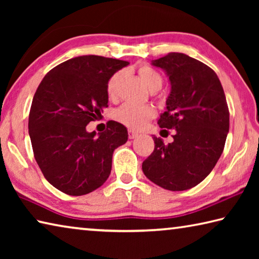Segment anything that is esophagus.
Listing matches in <instances>:
<instances>
[{"label":"esophagus","instance_id":"34e87169","mask_svg":"<svg viewBox=\"0 0 259 259\" xmlns=\"http://www.w3.org/2000/svg\"><path fill=\"white\" fill-rule=\"evenodd\" d=\"M137 136H138V133H136V131L129 129V138L130 139H134V138L137 137Z\"/></svg>","mask_w":259,"mask_h":259}]
</instances>
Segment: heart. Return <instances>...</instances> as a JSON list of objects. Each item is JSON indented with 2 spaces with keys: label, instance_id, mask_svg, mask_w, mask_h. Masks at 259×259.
Returning <instances> with one entry per match:
<instances>
[{
  "label": "heart",
  "instance_id": "b5f03b06",
  "mask_svg": "<svg viewBox=\"0 0 259 259\" xmlns=\"http://www.w3.org/2000/svg\"><path fill=\"white\" fill-rule=\"evenodd\" d=\"M138 75L151 91L159 90L162 85V76L159 72L147 65L138 68ZM123 78V72H116L109 77L107 82V95L111 99H116ZM156 115V111L150 105L124 104L115 111V120L131 129H142Z\"/></svg>",
  "mask_w": 259,
  "mask_h": 259
}]
</instances>
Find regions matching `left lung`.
<instances>
[{
	"label": "left lung",
	"mask_w": 259,
	"mask_h": 259,
	"mask_svg": "<svg viewBox=\"0 0 259 259\" xmlns=\"http://www.w3.org/2000/svg\"><path fill=\"white\" fill-rule=\"evenodd\" d=\"M152 65L164 69L171 91L160 128L175 129L168 145L154 139V151L143 162L145 176L169 191H185L211 172L224 150L230 112L217 74L192 57L170 52Z\"/></svg>",
	"instance_id": "obj_1"
}]
</instances>
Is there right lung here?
Instances as JSON below:
<instances>
[{
    "label": "right lung",
    "instance_id": "right-lung-1",
    "mask_svg": "<svg viewBox=\"0 0 259 259\" xmlns=\"http://www.w3.org/2000/svg\"><path fill=\"white\" fill-rule=\"evenodd\" d=\"M124 60L80 56L64 61L43 77L29 111L28 133L43 176L68 195H84L106 182L116 147L128 131L115 121L96 136L89 122L108 107L107 82L128 66Z\"/></svg>",
    "mask_w": 259,
    "mask_h": 259
}]
</instances>
